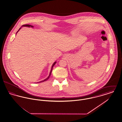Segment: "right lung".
<instances>
[{
	"label": "right lung",
	"mask_w": 122,
	"mask_h": 122,
	"mask_svg": "<svg viewBox=\"0 0 122 122\" xmlns=\"http://www.w3.org/2000/svg\"><path fill=\"white\" fill-rule=\"evenodd\" d=\"M22 26H26V27H34V26H33V25H23ZM21 27H20V29H19V30H18L17 31V32H16V34H17V33L19 31V30H20V29H21ZM57 63V62L56 61H55L53 64H52V68H51V71H50V73H49V76H48L46 78V79H44V80H43V81H39V83H41V82H44V81H46V80H47L49 78V77H50V76H51V73H52V68H53V67L54 66V65L56 64V63ZM39 82H37V83H39Z\"/></svg>",
	"instance_id": "1"
}]
</instances>
